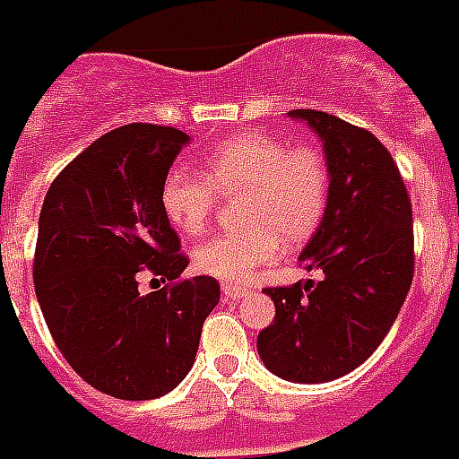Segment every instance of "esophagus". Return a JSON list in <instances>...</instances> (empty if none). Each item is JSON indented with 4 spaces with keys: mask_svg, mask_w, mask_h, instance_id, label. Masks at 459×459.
Returning <instances> with one entry per match:
<instances>
[{
    "mask_svg": "<svg viewBox=\"0 0 459 459\" xmlns=\"http://www.w3.org/2000/svg\"><path fill=\"white\" fill-rule=\"evenodd\" d=\"M251 288H247V285H234V282H222V298L225 299H239L244 298V295H249Z\"/></svg>",
    "mask_w": 459,
    "mask_h": 459,
    "instance_id": "obj_1",
    "label": "esophagus"
}]
</instances>
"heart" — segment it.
Wrapping results in <instances>:
<instances>
[{
    "mask_svg": "<svg viewBox=\"0 0 459 459\" xmlns=\"http://www.w3.org/2000/svg\"><path fill=\"white\" fill-rule=\"evenodd\" d=\"M244 191L237 232L217 234L195 249V266L227 282L247 281L258 266L281 256L285 242L298 247L319 230L332 174L322 150L292 144L251 130L220 143L203 157L201 171L174 169L161 186V208L186 237L208 230L217 193Z\"/></svg>",
    "mask_w": 459,
    "mask_h": 459,
    "instance_id": "b5f03b06",
    "label": "heart"
}]
</instances>
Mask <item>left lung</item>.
Segmentation results:
<instances>
[{
	"label": "left lung",
	"instance_id": "left-lung-1",
	"mask_svg": "<svg viewBox=\"0 0 459 459\" xmlns=\"http://www.w3.org/2000/svg\"><path fill=\"white\" fill-rule=\"evenodd\" d=\"M322 137L332 193L299 261L319 281L266 288L275 319L258 356L290 382H329L373 356L413 278V217L404 178L365 127L312 108L290 111Z\"/></svg>",
	"mask_w": 459,
	"mask_h": 459
}]
</instances>
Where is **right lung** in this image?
<instances>
[{
  "mask_svg": "<svg viewBox=\"0 0 459 459\" xmlns=\"http://www.w3.org/2000/svg\"><path fill=\"white\" fill-rule=\"evenodd\" d=\"M186 143L177 127H116L62 169L40 210V312L72 370L116 399L144 402L177 387L220 302L215 278H181L188 256L161 208V186ZM140 274L168 285L143 296Z\"/></svg>",
  "mask_w": 459,
  "mask_h": 459,
  "instance_id": "right-lung-1",
  "label": "right lung"
}]
</instances>
